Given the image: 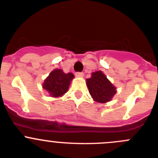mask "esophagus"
<instances>
[{
  "mask_svg": "<svg viewBox=\"0 0 158 158\" xmlns=\"http://www.w3.org/2000/svg\"><path fill=\"white\" fill-rule=\"evenodd\" d=\"M75 75H76L77 77H79V78H82L84 77V73H81V72H77L75 73Z\"/></svg>",
  "mask_w": 158,
  "mask_h": 158,
  "instance_id": "34e87169",
  "label": "esophagus"
}]
</instances>
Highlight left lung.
Masks as SVG:
<instances>
[{
  "mask_svg": "<svg viewBox=\"0 0 158 158\" xmlns=\"http://www.w3.org/2000/svg\"><path fill=\"white\" fill-rule=\"evenodd\" d=\"M90 95L95 101L107 103L116 93V89L101 71H96L86 80Z\"/></svg>",
  "mask_w": 158,
  "mask_h": 158,
  "instance_id": "8db88e82",
  "label": "left lung"
}]
</instances>
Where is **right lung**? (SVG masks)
<instances>
[{"mask_svg": "<svg viewBox=\"0 0 158 158\" xmlns=\"http://www.w3.org/2000/svg\"><path fill=\"white\" fill-rule=\"evenodd\" d=\"M73 77L72 73H65L62 69H54L43 83V88L53 97L62 96L68 91Z\"/></svg>", "mask_w": 158, "mask_h": 158, "instance_id": "1", "label": "right lung"}]
</instances>
